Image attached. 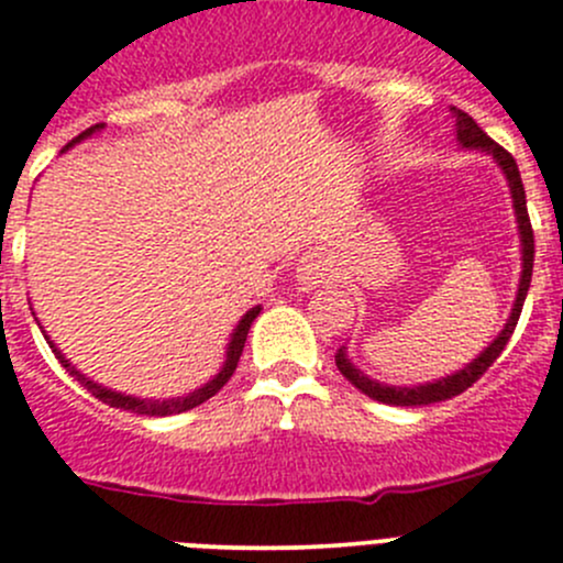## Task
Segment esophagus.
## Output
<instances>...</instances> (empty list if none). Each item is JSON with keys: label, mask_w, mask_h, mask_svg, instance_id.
<instances>
[{"label": "esophagus", "mask_w": 563, "mask_h": 563, "mask_svg": "<svg viewBox=\"0 0 563 563\" xmlns=\"http://www.w3.org/2000/svg\"><path fill=\"white\" fill-rule=\"evenodd\" d=\"M327 275V266L319 255H305L297 266V277H299V286L302 288H316Z\"/></svg>", "instance_id": "esophagus-1"}]
</instances>
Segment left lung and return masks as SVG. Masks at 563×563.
Wrapping results in <instances>:
<instances>
[{
  "label": "left lung",
  "instance_id": "1",
  "mask_svg": "<svg viewBox=\"0 0 563 563\" xmlns=\"http://www.w3.org/2000/svg\"><path fill=\"white\" fill-rule=\"evenodd\" d=\"M451 112H454V118H456V143H460L462 148H473V151H482V154L493 156V159L500 165V170H504L506 181H509L511 200H515L517 228H520V242H522L520 288H517V299H515V308H511L509 321H506L504 330L498 332V338H495V341L489 343V346L484 349V352L478 354L473 363H467L462 371H456V374H451V376H443V379H438V382H427V385H412V387L382 385V382L365 376L363 371H360L357 365L346 357V349H338L335 352L338 371H341V374L346 376V379L352 382L360 393H365V396L374 398V401L393 404V407H420V404L445 401V398H454V396H460V393H465L476 379H482L484 371H487L489 365L500 357V352H504L506 343H509L511 332H515V327H517V319H520V313H522L526 294H528V288H531L533 228H531V220H528L526 189H522V178H520V170H517L515 156H511L506 148H500L493 136L484 134L482 125H478L471 114L462 112V109H456V107H451Z\"/></svg>",
  "mask_w": 563,
  "mask_h": 563
}]
</instances>
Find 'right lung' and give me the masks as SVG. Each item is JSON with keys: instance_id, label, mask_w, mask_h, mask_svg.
Masks as SVG:
<instances>
[{"instance_id": "obj_1", "label": "right lung", "mask_w": 563, "mask_h": 563, "mask_svg": "<svg viewBox=\"0 0 563 563\" xmlns=\"http://www.w3.org/2000/svg\"><path fill=\"white\" fill-rule=\"evenodd\" d=\"M101 129H103V123H96V125H90V129H87V131H81L79 136H74V140H70V143L65 145V148H70V145L81 143V140H87V136H92V134H96V131H101ZM258 313H261V305H255L253 310H247V313L242 316V321H239V324H236V330H233V335H231V343H228L225 363H222L220 374H217L214 379H211V382H206L203 387H198V390H192V393H189V396L165 398V401H156V398L125 396V393L109 390V387H103V385H98V382L87 379V376L81 374V371H76L74 365H70L68 360H65V354L59 352V349L54 346V343L48 341V338H46V341H48V346H52V352L57 354V360H59V363H63V368L68 371V374L74 376V379L79 382L81 387H87V390H90L92 396L98 398V401L109 404V407L129 409V412H136V415H159V418H162V415H178V412H187V409H192V407H198V404L209 401V398L214 396V393H220V390H222V385H225V382L231 379V376H233V371H236V365H239V357H242V352H244V341H247L250 324H253V321H255V316H258Z\"/></svg>"}]
</instances>
